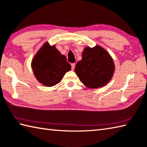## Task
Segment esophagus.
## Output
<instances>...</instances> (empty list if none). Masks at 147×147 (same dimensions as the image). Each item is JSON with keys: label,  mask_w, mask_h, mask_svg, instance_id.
I'll return each mask as SVG.
<instances>
[{"label": "esophagus", "mask_w": 147, "mask_h": 147, "mask_svg": "<svg viewBox=\"0 0 147 147\" xmlns=\"http://www.w3.org/2000/svg\"><path fill=\"white\" fill-rule=\"evenodd\" d=\"M71 70H74V68H75V66H76V63H72V64L71 65Z\"/></svg>", "instance_id": "esophagus-1"}]
</instances>
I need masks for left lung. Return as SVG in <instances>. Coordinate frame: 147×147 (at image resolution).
Here are the masks:
<instances>
[{"label":"left lung","mask_w":147,"mask_h":147,"mask_svg":"<svg viewBox=\"0 0 147 147\" xmlns=\"http://www.w3.org/2000/svg\"><path fill=\"white\" fill-rule=\"evenodd\" d=\"M115 63L109 54L100 46L87 47L82 54V59L77 63L75 71L79 80L89 88L104 86L112 79Z\"/></svg>","instance_id":"left-lung-1"}]
</instances>
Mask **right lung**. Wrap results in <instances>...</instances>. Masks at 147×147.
<instances>
[{
    "mask_svg": "<svg viewBox=\"0 0 147 147\" xmlns=\"http://www.w3.org/2000/svg\"><path fill=\"white\" fill-rule=\"evenodd\" d=\"M31 67L36 78L41 84L51 87L61 81L71 65L66 57L48 42L43 44L33 58Z\"/></svg>",
    "mask_w": 147,
    "mask_h": 147,
    "instance_id": "right-lung-1",
    "label": "right lung"
}]
</instances>
